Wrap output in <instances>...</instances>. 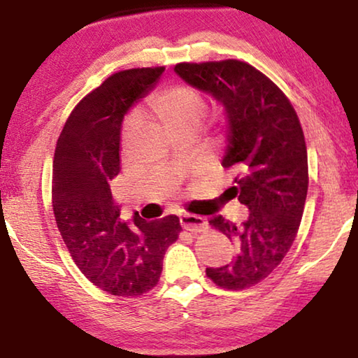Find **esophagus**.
I'll return each mask as SVG.
<instances>
[{"instance_id": "34e87169", "label": "esophagus", "mask_w": 358, "mask_h": 358, "mask_svg": "<svg viewBox=\"0 0 358 358\" xmlns=\"http://www.w3.org/2000/svg\"><path fill=\"white\" fill-rule=\"evenodd\" d=\"M180 224L189 232H204L208 229L206 219L201 216H194V214H182L180 216Z\"/></svg>"}]
</instances>
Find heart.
<instances>
[{
  "instance_id": "b5f03b06",
  "label": "heart",
  "mask_w": 358,
  "mask_h": 358,
  "mask_svg": "<svg viewBox=\"0 0 358 358\" xmlns=\"http://www.w3.org/2000/svg\"><path fill=\"white\" fill-rule=\"evenodd\" d=\"M204 98L189 85H175L152 94L147 101V111L171 134L198 129L204 116ZM137 127V119L129 117L124 124L122 139L126 141Z\"/></svg>"
}]
</instances>
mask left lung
I'll use <instances>...</instances> for the list:
<instances>
[{"label": "left lung", "mask_w": 358, "mask_h": 358, "mask_svg": "<svg viewBox=\"0 0 358 358\" xmlns=\"http://www.w3.org/2000/svg\"><path fill=\"white\" fill-rule=\"evenodd\" d=\"M175 73L224 108L227 145L224 169L237 171L229 188L249 209L244 222L214 216L209 224L236 245L234 260L206 268L217 287L244 289L260 283L288 254L308 194V152L301 124L282 90L241 60L178 64Z\"/></svg>", "instance_id": "8db88e82"}]
</instances>
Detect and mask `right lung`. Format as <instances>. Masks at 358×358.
Returning <instances> with one entry per match:
<instances>
[{"label": "right lung", "mask_w": 358, "mask_h": 358, "mask_svg": "<svg viewBox=\"0 0 358 358\" xmlns=\"http://www.w3.org/2000/svg\"><path fill=\"white\" fill-rule=\"evenodd\" d=\"M164 66L117 71L76 104L57 141L52 206L62 239L93 285L116 296H139L159 283L164 255L178 239L180 219L121 221L111 180L121 170L122 119L159 82Z\"/></svg>", "instance_id": "add662e5"}]
</instances>
